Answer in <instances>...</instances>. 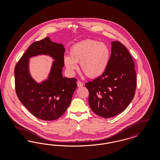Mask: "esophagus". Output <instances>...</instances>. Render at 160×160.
Returning a JSON list of instances; mask_svg holds the SVG:
<instances>
[{
    "instance_id": "esophagus-1",
    "label": "esophagus",
    "mask_w": 160,
    "mask_h": 160,
    "mask_svg": "<svg viewBox=\"0 0 160 160\" xmlns=\"http://www.w3.org/2000/svg\"><path fill=\"white\" fill-rule=\"evenodd\" d=\"M77 84V86H78V88H81V87H83V83H82L80 81H78Z\"/></svg>"
}]
</instances>
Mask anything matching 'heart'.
Wrapping results in <instances>:
<instances>
[{
  "label": "heart",
  "instance_id": "obj_1",
  "mask_svg": "<svg viewBox=\"0 0 160 160\" xmlns=\"http://www.w3.org/2000/svg\"><path fill=\"white\" fill-rule=\"evenodd\" d=\"M111 57L110 47L95 39H86L72 46L69 56H65L63 62L69 72L74 73L80 63L81 70L89 78L102 76L108 68Z\"/></svg>",
  "mask_w": 160,
  "mask_h": 160
}]
</instances>
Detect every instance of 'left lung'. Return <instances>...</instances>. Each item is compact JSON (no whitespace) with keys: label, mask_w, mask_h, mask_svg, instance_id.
I'll return each instance as SVG.
<instances>
[{"label":"left lung","mask_w":160,"mask_h":160,"mask_svg":"<svg viewBox=\"0 0 160 160\" xmlns=\"http://www.w3.org/2000/svg\"><path fill=\"white\" fill-rule=\"evenodd\" d=\"M110 60L106 72L85 84L89 91V104L101 117L120 114L133 99L137 86L134 63L125 46L112 43Z\"/></svg>","instance_id":"8db88e82"}]
</instances>
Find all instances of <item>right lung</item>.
<instances>
[{"instance_id": "obj_1", "label": "right lung", "mask_w": 160, "mask_h": 160, "mask_svg": "<svg viewBox=\"0 0 160 160\" xmlns=\"http://www.w3.org/2000/svg\"><path fill=\"white\" fill-rule=\"evenodd\" d=\"M65 48L46 38L33 42L15 67V88L20 102L35 117L53 121L62 116L68 107L77 88V79L62 76ZM38 54H48L55 60L49 77L37 84L28 71V58Z\"/></svg>"}]
</instances>
